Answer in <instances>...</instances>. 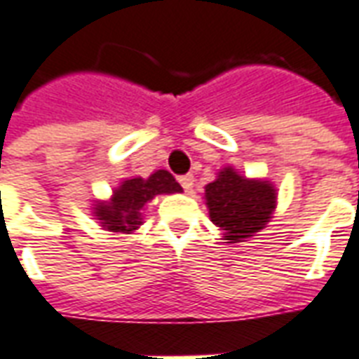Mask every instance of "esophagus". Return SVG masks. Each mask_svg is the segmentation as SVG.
<instances>
[{"label":"esophagus","mask_w":359,"mask_h":359,"mask_svg":"<svg viewBox=\"0 0 359 359\" xmlns=\"http://www.w3.org/2000/svg\"><path fill=\"white\" fill-rule=\"evenodd\" d=\"M179 182H180V187L184 188L187 192H190L192 187H194V177H192V175H182V177L179 179Z\"/></svg>","instance_id":"obj_1"}]
</instances>
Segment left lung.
Here are the masks:
<instances>
[{"mask_svg": "<svg viewBox=\"0 0 359 359\" xmlns=\"http://www.w3.org/2000/svg\"><path fill=\"white\" fill-rule=\"evenodd\" d=\"M205 205L213 225L225 233L223 241L244 242L271 221L277 208V190L269 180L246 179L233 167H225L205 187Z\"/></svg>", "mask_w": 359, "mask_h": 359, "instance_id": "obj_1", "label": "left lung"}]
</instances>
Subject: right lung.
Wrapping results in <instances>:
<instances>
[{
	"label": "right lung",
	"instance_id": "obj_1",
	"mask_svg": "<svg viewBox=\"0 0 359 359\" xmlns=\"http://www.w3.org/2000/svg\"><path fill=\"white\" fill-rule=\"evenodd\" d=\"M182 192L180 184L169 171L151 172L148 179H126L113 190L109 202H95L94 215L100 225L111 233H134L142 225V210L159 194Z\"/></svg>",
	"mask_w": 359,
	"mask_h": 359
}]
</instances>
